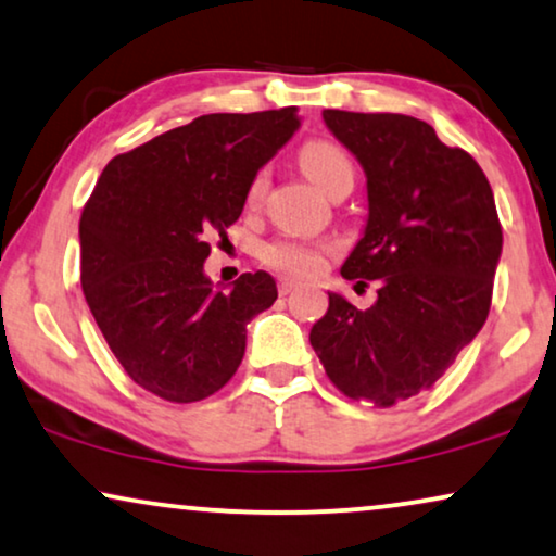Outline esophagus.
Segmentation results:
<instances>
[{"mask_svg":"<svg viewBox=\"0 0 556 556\" xmlns=\"http://www.w3.org/2000/svg\"><path fill=\"white\" fill-rule=\"evenodd\" d=\"M294 290H298V282H294V279H279V294H290Z\"/></svg>","mask_w":556,"mask_h":556,"instance_id":"34e87169","label":"esophagus"}]
</instances>
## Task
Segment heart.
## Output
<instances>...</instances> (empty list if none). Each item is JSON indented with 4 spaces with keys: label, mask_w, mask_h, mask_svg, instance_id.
Listing matches in <instances>:
<instances>
[{
    "label": "heart",
    "mask_w": 556,
    "mask_h": 556,
    "mask_svg": "<svg viewBox=\"0 0 556 556\" xmlns=\"http://www.w3.org/2000/svg\"><path fill=\"white\" fill-rule=\"evenodd\" d=\"M300 165L305 169L309 180L328 192L332 180L343 173V169H353L348 154L340 150L338 144L328 142V139H313L300 150ZM266 188V173H256L254 180L249 185V203L254 205L262 201ZM332 243L328 241H313V239H274L262 249V258L266 266L287 274V277H315L325 269L328 258L332 254Z\"/></svg>",
    "instance_id": "b5f03b06"
}]
</instances>
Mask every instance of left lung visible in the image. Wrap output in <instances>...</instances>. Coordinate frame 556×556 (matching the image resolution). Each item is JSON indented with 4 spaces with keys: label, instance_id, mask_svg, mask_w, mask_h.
Listing matches in <instances>:
<instances>
[{
    "label": "left lung",
    "instance_id": "8db88e82",
    "mask_svg": "<svg viewBox=\"0 0 556 556\" xmlns=\"http://www.w3.org/2000/svg\"><path fill=\"white\" fill-rule=\"evenodd\" d=\"M323 118L368 185L364 239L340 274L379 279V300L358 309L330 292L309 343L348 399L394 406L432 389L483 328L501 220L478 162L421 118L338 109Z\"/></svg>",
    "mask_w": 556,
    "mask_h": 556
}]
</instances>
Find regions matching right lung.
<instances>
[{"label":"right lung","mask_w":556,"mask_h":556,"mask_svg":"<svg viewBox=\"0 0 556 556\" xmlns=\"http://www.w3.org/2000/svg\"><path fill=\"white\" fill-rule=\"evenodd\" d=\"M298 127V106L205 114L103 167L80 213V285L137 387L190 404L231 381L247 323L274 305L277 285L254 271L213 290L203 262Z\"/></svg>","instance_id":"obj_1"}]
</instances>
